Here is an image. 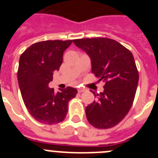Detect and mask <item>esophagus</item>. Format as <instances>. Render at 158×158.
<instances>
[{
	"mask_svg": "<svg viewBox=\"0 0 158 158\" xmlns=\"http://www.w3.org/2000/svg\"><path fill=\"white\" fill-rule=\"evenodd\" d=\"M77 91H78V93H83V92L85 91V89H83V88H78Z\"/></svg>",
	"mask_w": 158,
	"mask_h": 158,
	"instance_id": "obj_1",
	"label": "esophagus"
}]
</instances>
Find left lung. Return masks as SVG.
<instances>
[{
	"label": "left lung",
	"instance_id": "obj_1",
	"mask_svg": "<svg viewBox=\"0 0 158 158\" xmlns=\"http://www.w3.org/2000/svg\"><path fill=\"white\" fill-rule=\"evenodd\" d=\"M91 58L92 73L104 82V92L88 105L89 123L98 129H108L127 115L135 100L139 72L133 54L122 44L108 38L73 40Z\"/></svg>",
	"mask_w": 158,
	"mask_h": 158
}]
</instances>
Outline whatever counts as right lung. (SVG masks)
Returning a JSON list of instances; mask_svg holds the SVG:
<instances>
[{
	"label": "right lung",
	"mask_w": 158,
	"mask_h": 158,
	"mask_svg": "<svg viewBox=\"0 0 158 158\" xmlns=\"http://www.w3.org/2000/svg\"><path fill=\"white\" fill-rule=\"evenodd\" d=\"M73 40H47L35 43L20 55L17 78L24 104L38 122L56 124L65 119L68 103L74 98L77 90L67 87L54 92L48 87L54 71L62 63L65 49Z\"/></svg>",
	"instance_id": "obj_1"
}]
</instances>
